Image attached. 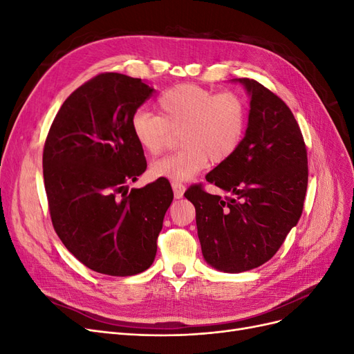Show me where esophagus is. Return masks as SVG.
<instances>
[{
	"mask_svg": "<svg viewBox=\"0 0 354 354\" xmlns=\"http://www.w3.org/2000/svg\"><path fill=\"white\" fill-rule=\"evenodd\" d=\"M171 186H173L176 199H180L181 196H183L185 190H186V186H185L183 183H181V181H173V183H171Z\"/></svg>",
	"mask_w": 354,
	"mask_h": 354,
	"instance_id": "34e87169",
	"label": "esophagus"
}]
</instances>
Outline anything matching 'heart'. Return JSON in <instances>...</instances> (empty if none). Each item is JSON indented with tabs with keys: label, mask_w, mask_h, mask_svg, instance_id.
I'll return each instance as SVG.
<instances>
[{
	"label": "heart",
	"mask_w": 354,
	"mask_h": 354,
	"mask_svg": "<svg viewBox=\"0 0 354 354\" xmlns=\"http://www.w3.org/2000/svg\"><path fill=\"white\" fill-rule=\"evenodd\" d=\"M158 115L149 111L133 113L130 127L137 145L145 152L159 155L178 133L183 146L178 152L151 165L155 178L185 181L195 177L209 162L221 164L241 146L248 111L239 94L216 93L196 84H177L159 94Z\"/></svg>",
	"instance_id": "1"
}]
</instances>
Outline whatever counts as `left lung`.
Segmentation results:
<instances>
[{"label": "left lung", "instance_id": "obj_1", "mask_svg": "<svg viewBox=\"0 0 354 354\" xmlns=\"http://www.w3.org/2000/svg\"><path fill=\"white\" fill-rule=\"evenodd\" d=\"M251 95L248 128L238 151L207 174L229 196L202 185L185 196L196 209L202 254L214 269H255L281 248L301 217L307 181V149L286 103L250 78L236 80Z\"/></svg>", "mask_w": 354, "mask_h": 354}]
</instances>
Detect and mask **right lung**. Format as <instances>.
Returning a JSON list of instances; mask_svg holds the SVG:
<instances>
[{"instance_id": "add662e5", "label": "right lung", "mask_w": 354, "mask_h": 354, "mask_svg": "<svg viewBox=\"0 0 354 354\" xmlns=\"http://www.w3.org/2000/svg\"><path fill=\"white\" fill-rule=\"evenodd\" d=\"M152 93L140 78L100 73L65 100L46 138L42 173L53 227L68 251L97 273L149 269L174 198L167 178L127 187L147 167L130 121Z\"/></svg>"}]
</instances>
